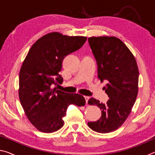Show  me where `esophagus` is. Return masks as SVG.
Listing matches in <instances>:
<instances>
[{
  "label": "esophagus",
  "mask_w": 155,
  "mask_h": 155,
  "mask_svg": "<svg viewBox=\"0 0 155 155\" xmlns=\"http://www.w3.org/2000/svg\"><path fill=\"white\" fill-rule=\"evenodd\" d=\"M85 97V102H86V104H87V102L89 101V99H90V98H89L88 96H84Z\"/></svg>",
  "instance_id": "esophagus-1"
}]
</instances>
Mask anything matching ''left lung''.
<instances>
[{"instance_id": "obj_1", "label": "left lung", "mask_w": 155, "mask_h": 155, "mask_svg": "<svg viewBox=\"0 0 155 155\" xmlns=\"http://www.w3.org/2000/svg\"><path fill=\"white\" fill-rule=\"evenodd\" d=\"M88 42L98 66V77L105 82L109 99L107 103L91 98L90 105L101 110V118L89 122L91 129L101 133L117 130L125 122L138 93L139 70L134 56L128 47L115 37H91Z\"/></svg>"}]
</instances>
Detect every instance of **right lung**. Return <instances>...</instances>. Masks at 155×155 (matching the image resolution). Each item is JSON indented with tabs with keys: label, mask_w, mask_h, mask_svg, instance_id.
I'll use <instances>...</instances> for the list:
<instances>
[{
	"label": "right lung",
	"mask_w": 155,
	"mask_h": 155,
	"mask_svg": "<svg viewBox=\"0 0 155 155\" xmlns=\"http://www.w3.org/2000/svg\"><path fill=\"white\" fill-rule=\"evenodd\" d=\"M86 40V37L48 33L36 41L23 61L19 74L20 101L28 120L41 132L60 129L70 104L85 105L82 95L65 93L52 86L64 81L59 74L63 60Z\"/></svg>",
	"instance_id": "1"
}]
</instances>
